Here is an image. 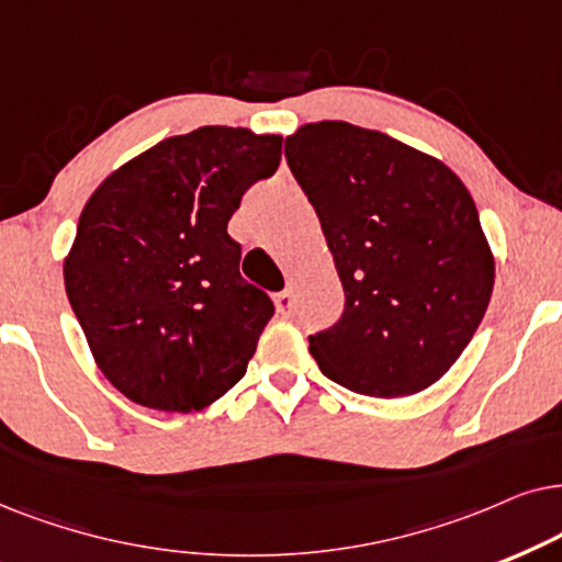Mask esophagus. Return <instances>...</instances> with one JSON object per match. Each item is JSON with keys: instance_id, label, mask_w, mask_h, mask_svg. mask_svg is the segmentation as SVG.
<instances>
[{"instance_id": "1", "label": "esophagus", "mask_w": 562, "mask_h": 562, "mask_svg": "<svg viewBox=\"0 0 562 562\" xmlns=\"http://www.w3.org/2000/svg\"><path fill=\"white\" fill-rule=\"evenodd\" d=\"M274 305H277V313H280L282 318H290L295 313V297H293V290H282V293L274 295Z\"/></svg>"}]
</instances>
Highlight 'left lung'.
Listing matches in <instances>:
<instances>
[{"mask_svg": "<svg viewBox=\"0 0 562 562\" xmlns=\"http://www.w3.org/2000/svg\"><path fill=\"white\" fill-rule=\"evenodd\" d=\"M344 285L308 336L321 372L375 398L414 395L458 362L493 293V254L468 187L434 156L344 120L285 138Z\"/></svg>", "mask_w": 562, "mask_h": 562, "instance_id": "obj_1", "label": "left lung"}]
</instances>
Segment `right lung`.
<instances>
[{
    "label": "right lung",
    "instance_id": "right-lung-1",
    "mask_svg": "<svg viewBox=\"0 0 562 562\" xmlns=\"http://www.w3.org/2000/svg\"><path fill=\"white\" fill-rule=\"evenodd\" d=\"M280 156L282 136L205 125L138 154L87 200L66 295L125 398L190 414L244 378L274 305L238 272L228 221Z\"/></svg>",
    "mask_w": 562,
    "mask_h": 562
}]
</instances>
